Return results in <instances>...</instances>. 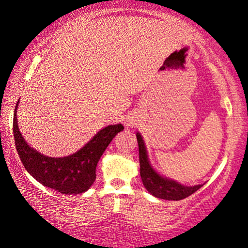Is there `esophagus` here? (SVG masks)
<instances>
[{
  "label": "esophagus",
  "mask_w": 248,
  "mask_h": 248,
  "mask_svg": "<svg viewBox=\"0 0 248 248\" xmlns=\"http://www.w3.org/2000/svg\"><path fill=\"white\" fill-rule=\"evenodd\" d=\"M125 124H126V125H127V126H128V125H130V124H131V122H126V123H125Z\"/></svg>",
  "instance_id": "esophagus-1"
}]
</instances>
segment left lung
<instances>
[{"label":"left lung","instance_id":"left-lung-1","mask_svg":"<svg viewBox=\"0 0 248 248\" xmlns=\"http://www.w3.org/2000/svg\"><path fill=\"white\" fill-rule=\"evenodd\" d=\"M137 140L139 144V160H140V175L142 183L147 191L155 198L169 201H179L187 198L198 191L202 185L185 186L181 183L167 178L166 176L155 170L149 159L147 147L140 132H137Z\"/></svg>","mask_w":248,"mask_h":248}]
</instances>
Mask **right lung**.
Wrapping results in <instances>:
<instances>
[{
	"label": "right lung",
	"mask_w": 248,
	"mask_h": 248,
	"mask_svg": "<svg viewBox=\"0 0 248 248\" xmlns=\"http://www.w3.org/2000/svg\"><path fill=\"white\" fill-rule=\"evenodd\" d=\"M13 115V135L16 148L27 171L40 184L62 194H80L91 187L96 179V167L104 151L117 133L124 130L122 124L101 128L80 150L66 157L54 158L40 154L27 143L19 130L16 109Z\"/></svg>",
	"instance_id": "1"
}]
</instances>
